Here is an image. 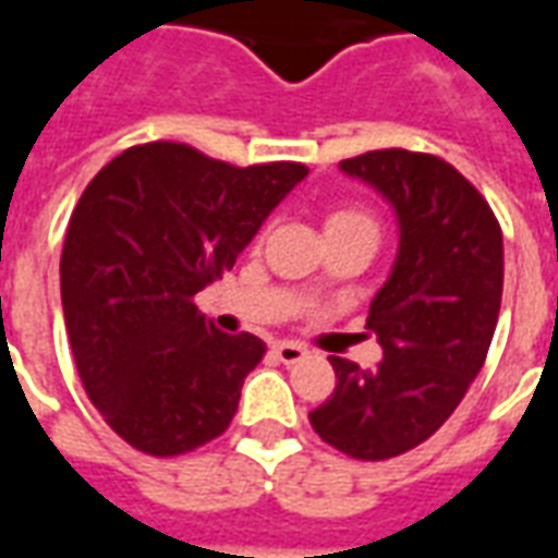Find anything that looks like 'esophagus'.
<instances>
[{
  "instance_id": "34e87169",
  "label": "esophagus",
  "mask_w": 558,
  "mask_h": 558,
  "mask_svg": "<svg viewBox=\"0 0 558 558\" xmlns=\"http://www.w3.org/2000/svg\"><path fill=\"white\" fill-rule=\"evenodd\" d=\"M275 355H278L283 364H295L302 362L307 350H304L302 343H290V340H283V343H275Z\"/></svg>"
}]
</instances>
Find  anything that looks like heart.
Masks as SVG:
<instances>
[{
	"label": "heart",
	"instance_id": "obj_1",
	"mask_svg": "<svg viewBox=\"0 0 558 558\" xmlns=\"http://www.w3.org/2000/svg\"><path fill=\"white\" fill-rule=\"evenodd\" d=\"M343 232H371L376 235V218L359 206H338L326 215V239Z\"/></svg>",
	"mask_w": 558,
	"mask_h": 558
}]
</instances>
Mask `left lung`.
I'll use <instances>...</instances> for the list:
<instances>
[{"label":"left lung","instance_id":"8db88e82","mask_svg":"<svg viewBox=\"0 0 558 558\" xmlns=\"http://www.w3.org/2000/svg\"><path fill=\"white\" fill-rule=\"evenodd\" d=\"M398 215L400 244L367 331L383 362L362 371L331 355L338 386L311 412L319 439L355 460H388L430 439L472 386L502 304V230L448 160L379 148L340 160Z\"/></svg>","mask_w":558,"mask_h":558}]
</instances>
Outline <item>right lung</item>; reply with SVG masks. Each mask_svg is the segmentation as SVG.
<instances>
[{
  "label": "right lung",
  "mask_w": 558,
  "mask_h": 558,
  "mask_svg": "<svg viewBox=\"0 0 558 558\" xmlns=\"http://www.w3.org/2000/svg\"><path fill=\"white\" fill-rule=\"evenodd\" d=\"M304 175L292 160L232 167L158 140L86 184L59 263L68 340L89 400L143 454H187L230 427L266 343L218 331L194 295Z\"/></svg>",
  "instance_id": "add662e5"
}]
</instances>
